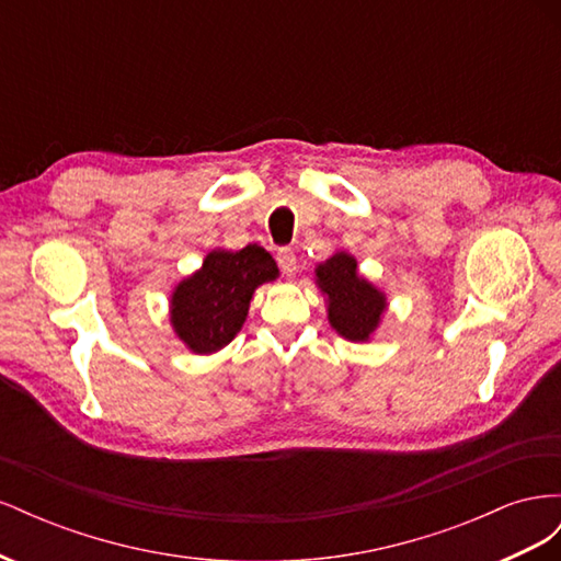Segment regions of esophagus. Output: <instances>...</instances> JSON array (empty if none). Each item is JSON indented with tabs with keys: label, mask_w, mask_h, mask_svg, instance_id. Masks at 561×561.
Here are the masks:
<instances>
[{
	"label": "esophagus",
	"mask_w": 561,
	"mask_h": 561,
	"mask_svg": "<svg viewBox=\"0 0 561 561\" xmlns=\"http://www.w3.org/2000/svg\"><path fill=\"white\" fill-rule=\"evenodd\" d=\"M276 260H278V266H280V271H283L285 276H293L295 271H297V254L290 248L278 250Z\"/></svg>",
	"instance_id": "esophagus-1"
}]
</instances>
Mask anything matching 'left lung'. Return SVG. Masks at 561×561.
Here are the masks:
<instances>
[{
    "mask_svg": "<svg viewBox=\"0 0 561 561\" xmlns=\"http://www.w3.org/2000/svg\"><path fill=\"white\" fill-rule=\"evenodd\" d=\"M316 278L330 301V325L351 342H367L386 311V297L358 276V262L346 252H336L316 268Z\"/></svg>",
    "mask_w": 561,
    "mask_h": 561,
    "instance_id": "8db88e82",
    "label": "left lung"
}]
</instances>
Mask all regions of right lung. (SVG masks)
<instances>
[{"label": "right lung", "mask_w": 561, "mask_h": 561, "mask_svg": "<svg viewBox=\"0 0 561 561\" xmlns=\"http://www.w3.org/2000/svg\"><path fill=\"white\" fill-rule=\"evenodd\" d=\"M278 266L260 245L213 250L171 299V322L194 353H215L243 328L254 287L274 280Z\"/></svg>", "instance_id": "obj_1"}]
</instances>
